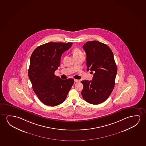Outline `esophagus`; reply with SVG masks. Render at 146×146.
Segmentation results:
<instances>
[{
  "label": "esophagus",
  "mask_w": 146,
  "mask_h": 146,
  "mask_svg": "<svg viewBox=\"0 0 146 146\" xmlns=\"http://www.w3.org/2000/svg\"><path fill=\"white\" fill-rule=\"evenodd\" d=\"M74 81H75V82L78 83L80 81L78 80V79H74Z\"/></svg>",
  "instance_id": "esophagus-1"
}]
</instances>
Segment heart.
Returning <instances> with one entry per match:
<instances>
[{
  "instance_id": "obj_1",
  "label": "heart",
  "mask_w": 146,
  "mask_h": 146,
  "mask_svg": "<svg viewBox=\"0 0 146 146\" xmlns=\"http://www.w3.org/2000/svg\"><path fill=\"white\" fill-rule=\"evenodd\" d=\"M72 53H73L74 57L77 56H79V55H82L83 54L82 52H81L80 50L78 49V48H74V49L73 50Z\"/></svg>"
}]
</instances>
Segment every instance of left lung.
<instances>
[{
	"instance_id": "left-lung-1",
	"label": "left lung",
	"mask_w": 146,
	"mask_h": 146,
	"mask_svg": "<svg viewBox=\"0 0 146 146\" xmlns=\"http://www.w3.org/2000/svg\"><path fill=\"white\" fill-rule=\"evenodd\" d=\"M86 54L87 71H94L92 81L83 80L81 94L86 102L98 104L105 102L113 91L117 66L111 50L97 40L87 42L83 46Z\"/></svg>"
}]
</instances>
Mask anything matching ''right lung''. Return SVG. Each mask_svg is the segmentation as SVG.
I'll use <instances>...</instances> for the list:
<instances>
[{
    "label": "right lung",
    "instance_id": "1",
    "mask_svg": "<svg viewBox=\"0 0 146 146\" xmlns=\"http://www.w3.org/2000/svg\"><path fill=\"white\" fill-rule=\"evenodd\" d=\"M72 44L48 42L38 46L31 56L29 77L35 93L45 105L54 106L63 102L74 84L73 79L62 80L54 74L62 54Z\"/></svg>",
    "mask_w": 146,
    "mask_h": 146
}]
</instances>
